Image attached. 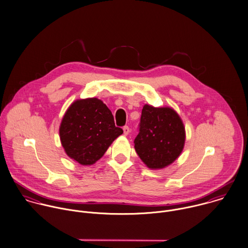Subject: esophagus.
<instances>
[{
  "mask_svg": "<svg viewBox=\"0 0 248 248\" xmlns=\"http://www.w3.org/2000/svg\"><path fill=\"white\" fill-rule=\"evenodd\" d=\"M123 132H124V135H125V136L129 135V133H130V128H129L128 126H124V127H123Z\"/></svg>",
  "mask_w": 248,
  "mask_h": 248,
  "instance_id": "34e87169",
  "label": "esophagus"
}]
</instances>
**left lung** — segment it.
<instances>
[{
    "label": "left lung",
    "instance_id": "obj_1",
    "mask_svg": "<svg viewBox=\"0 0 248 248\" xmlns=\"http://www.w3.org/2000/svg\"><path fill=\"white\" fill-rule=\"evenodd\" d=\"M185 140L184 124L174 109L143 107L134 143L139 157L149 168L172 164L183 151Z\"/></svg>",
    "mask_w": 248,
    "mask_h": 248
}]
</instances>
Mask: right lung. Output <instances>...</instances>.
Segmentation results:
<instances>
[{
	"label": "right lung",
	"instance_id": "add662e5",
	"mask_svg": "<svg viewBox=\"0 0 248 248\" xmlns=\"http://www.w3.org/2000/svg\"><path fill=\"white\" fill-rule=\"evenodd\" d=\"M111 111L97 98L77 100L66 110L60 136L66 154L83 165H93L122 135Z\"/></svg>",
	"mask_w": 248,
	"mask_h": 248
}]
</instances>
